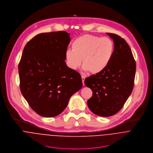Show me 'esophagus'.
<instances>
[{"mask_svg": "<svg viewBox=\"0 0 153 153\" xmlns=\"http://www.w3.org/2000/svg\"><path fill=\"white\" fill-rule=\"evenodd\" d=\"M81 78H82V83H83V85H84V81H85V77L83 75H82L81 76Z\"/></svg>", "mask_w": 153, "mask_h": 153, "instance_id": "34e87169", "label": "esophagus"}]
</instances>
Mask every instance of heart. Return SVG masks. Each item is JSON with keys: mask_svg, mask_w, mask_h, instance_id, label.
Wrapping results in <instances>:
<instances>
[{"mask_svg": "<svg viewBox=\"0 0 153 153\" xmlns=\"http://www.w3.org/2000/svg\"><path fill=\"white\" fill-rule=\"evenodd\" d=\"M114 52V44L107 37L85 34L76 38L72 44V50L65 52L66 64L71 69L81 65L88 73L96 75L108 66Z\"/></svg>", "mask_w": 153, "mask_h": 153, "instance_id": "obj_1", "label": "heart"}]
</instances>
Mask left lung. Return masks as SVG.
Wrapping results in <instances>:
<instances>
[{"label":"left lung","instance_id":"8db88e82","mask_svg":"<svg viewBox=\"0 0 153 153\" xmlns=\"http://www.w3.org/2000/svg\"><path fill=\"white\" fill-rule=\"evenodd\" d=\"M113 39L114 52L107 68L87 77L84 84L91 89L89 108L101 117H110L120 111L134 88L136 64L130 47L121 36L107 33Z\"/></svg>","mask_w":153,"mask_h":153}]
</instances>
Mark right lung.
I'll use <instances>...</instances> for the list:
<instances>
[{
    "label": "right lung",
    "mask_w": 153,
    "mask_h": 153,
    "mask_svg": "<svg viewBox=\"0 0 153 153\" xmlns=\"http://www.w3.org/2000/svg\"><path fill=\"white\" fill-rule=\"evenodd\" d=\"M69 35L65 31L40 33L24 48L18 66L21 91L42 117L60 114L82 87L81 75L65 62Z\"/></svg>",
    "instance_id": "add662e5"
}]
</instances>
